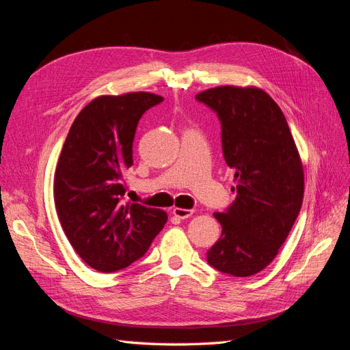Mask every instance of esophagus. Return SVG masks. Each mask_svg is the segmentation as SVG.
<instances>
[{"label":"esophagus","instance_id":"esophagus-1","mask_svg":"<svg viewBox=\"0 0 350 350\" xmlns=\"http://www.w3.org/2000/svg\"><path fill=\"white\" fill-rule=\"evenodd\" d=\"M172 213H174V216H176L178 219H188V217H191V216H193L194 210H189V208H181V207H175V208L172 210Z\"/></svg>","mask_w":350,"mask_h":350}]
</instances>
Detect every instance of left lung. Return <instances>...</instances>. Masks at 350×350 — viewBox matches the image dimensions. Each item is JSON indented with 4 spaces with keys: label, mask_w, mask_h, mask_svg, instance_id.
Returning <instances> with one entry per match:
<instances>
[{
    "label": "left lung",
    "mask_w": 350,
    "mask_h": 350,
    "mask_svg": "<svg viewBox=\"0 0 350 350\" xmlns=\"http://www.w3.org/2000/svg\"><path fill=\"white\" fill-rule=\"evenodd\" d=\"M197 100L217 112L221 149L235 171L237 198L219 241L207 251L216 270L235 278L257 274L278 256L304 200V166L279 105L256 86H217Z\"/></svg>",
    "instance_id": "obj_1"
}]
</instances>
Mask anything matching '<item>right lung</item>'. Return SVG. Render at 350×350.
<instances>
[{
    "label": "right lung",
    "mask_w": 350,
    "mask_h": 350,
    "mask_svg": "<svg viewBox=\"0 0 350 350\" xmlns=\"http://www.w3.org/2000/svg\"><path fill=\"white\" fill-rule=\"evenodd\" d=\"M162 100L150 92L102 94L80 111L61 150L54 176L57 215L71 247L98 271L129 267L167 220L161 208L121 203L137 124Z\"/></svg>",
    "instance_id": "obj_1"
}]
</instances>
